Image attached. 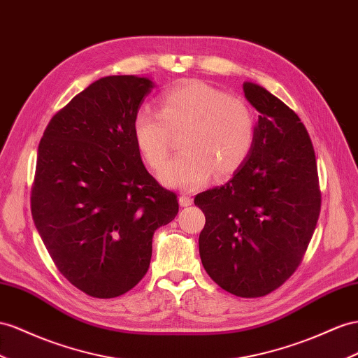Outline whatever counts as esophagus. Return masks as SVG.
<instances>
[{"mask_svg":"<svg viewBox=\"0 0 358 358\" xmlns=\"http://www.w3.org/2000/svg\"><path fill=\"white\" fill-rule=\"evenodd\" d=\"M178 203L181 207H189V206H192V203H194V199H192V196H189V195H181L178 198Z\"/></svg>","mask_w":358,"mask_h":358,"instance_id":"esophagus-1","label":"esophagus"}]
</instances>
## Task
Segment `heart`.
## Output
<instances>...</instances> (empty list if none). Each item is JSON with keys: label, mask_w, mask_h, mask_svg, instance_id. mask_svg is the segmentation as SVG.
Here are the masks:
<instances>
[{"label": "heart", "mask_w": 358, "mask_h": 358, "mask_svg": "<svg viewBox=\"0 0 358 358\" xmlns=\"http://www.w3.org/2000/svg\"><path fill=\"white\" fill-rule=\"evenodd\" d=\"M181 131L185 152L164 164L160 181L168 187L194 190L213 173L227 177L242 166L252 150L255 125L242 99L190 80L164 92L160 112L142 106L133 117L134 143L154 169L168 157L171 133Z\"/></svg>", "instance_id": "b5f03b06"}]
</instances>
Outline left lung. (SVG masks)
Returning a JSON list of instances; mask_svg holds the SVG:
<instances>
[{"label": "left lung", "mask_w": 358, "mask_h": 358, "mask_svg": "<svg viewBox=\"0 0 358 358\" xmlns=\"http://www.w3.org/2000/svg\"><path fill=\"white\" fill-rule=\"evenodd\" d=\"M260 113L248 159L224 186L195 196L206 215L203 266L241 298L264 296L299 266L320 212L315 150L298 115L264 87L245 81Z\"/></svg>", "instance_id": "8db88e82"}]
</instances>
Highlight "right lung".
Listing matches in <instances>:
<instances>
[{"label": "right lung", "instance_id": "add662e5", "mask_svg": "<svg viewBox=\"0 0 358 358\" xmlns=\"http://www.w3.org/2000/svg\"><path fill=\"white\" fill-rule=\"evenodd\" d=\"M152 87L148 77L99 78L52 116L39 143L33 221L60 273L89 296L133 289L150 268L154 231L178 213L133 137Z\"/></svg>", "mask_w": 358, "mask_h": 358}]
</instances>
